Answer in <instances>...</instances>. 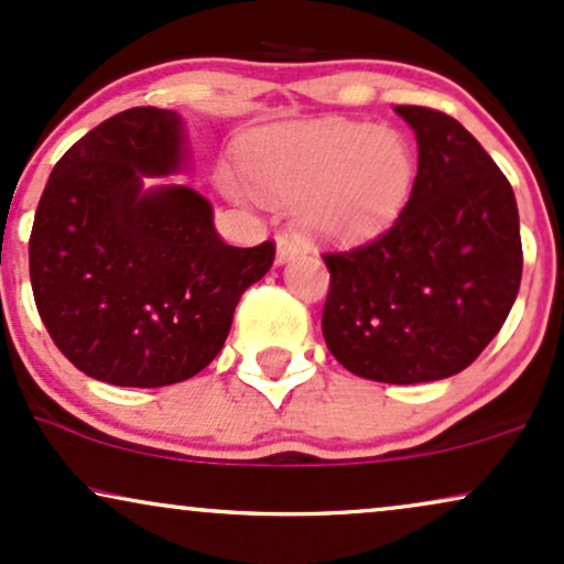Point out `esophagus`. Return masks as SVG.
<instances>
[{
	"label": "esophagus",
	"instance_id": "esophagus-1",
	"mask_svg": "<svg viewBox=\"0 0 564 564\" xmlns=\"http://www.w3.org/2000/svg\"><path fill=\"white\" fill-rule=\"evenodd\" d=\"M300 252H302V243L300 241L291 239V236H286V234H278L275 236V262L278 264L291 262Z\"/></svg>",
	"mask_w": 564,
	"mask_h": 564
}]
</instances>
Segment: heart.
Instances as JSON below:
<instances>
[{"mask_svg": "<svg viewBox=\"0 0 564 564\" xmlns=\"http://www.w3.org/2000/svg\"><path fill=\"white\" fill-rule=\"evenodd\" d=\"M241 165L270 199L296 196L310 234L341 243L389 228L415 181V154L402 133L349 120L262 128L243 141ZM226 188L252 199V188L230 175Z\"/></svg>", "mask_w": 564, "mask_h": 564, "instance_id": "obj_1", "label": "heart"}]
</instances>
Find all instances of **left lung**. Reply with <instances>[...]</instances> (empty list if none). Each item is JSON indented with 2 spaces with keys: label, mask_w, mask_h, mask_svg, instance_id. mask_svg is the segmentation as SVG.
Wrapping results in <instances>:
<instances>
[{
  "label": "left lung",
  "mask_w": 564,
  "mask_h": 564,
  "mask_svg": "<svg viewBox=\"0 0 564 564\" xmlns=\"http://www.w3.org/2000/svg\"><path fill=\"white\" fill-rule=\"evenodd\" d=\"M417 139L410 202L381 239L325 254L323 336L359 378L429 383L457 376L510 315L522 275L510 181L449 115L393 107Z\"/></svg>",
  "instance_id": "obj_1"
}]
</instances>
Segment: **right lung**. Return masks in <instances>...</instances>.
I'll return each instance as SVG.
<instances>
[{"mask_svg": "<svg viewBox=\"0 0 564 564\" xmlns=\"http://www.w3.org/2000/svg\"><path fill=\"white\" fill-rule=\"evenodd\" d=\"M178 112L133 107L76 141L54 165L29 241L36 310L86 376L158 389L205 370L241 294L275 247H228L213 205L178 183L188 167Z\"/></svg>", "mask_w": 564, "mask_h": 564, "instance_id": "add662e5", "label": "right lung"}]
</instances>
